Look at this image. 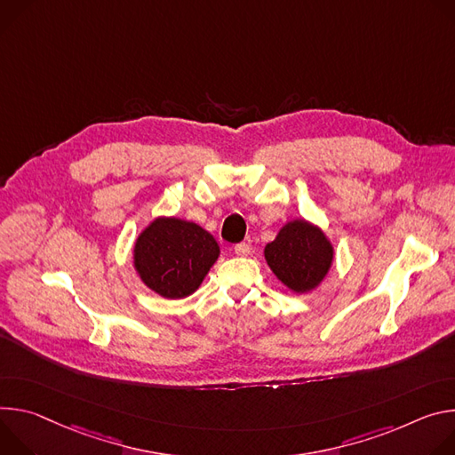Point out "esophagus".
I'll return each instance as SVG.
<instances>
[{
  "label": "esophagus",
  "mask_w": 455,
  "mask_h": 455,
  "mask_svg": "<svg viewBox=\"0 0 455 455\" xmlns=\"http://www.w3.org/2000/svg\"><path fill=\"white\" fill-rule=\"evenodd\" d=\"M249 251H251V247H249V243H245V242L235 245V253H236L238 257H247Z\"/></svg>",
  "instance_id": "34e87169"
}]
</instances>
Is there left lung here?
I'll use <instances>...</instances> for the list:
<instances>
[{"label":"left lung","mask_w":455,"mask_h":455,"mask_svg":"<svg viewBox=\"0 0 455 455\" xmlns=\"http://www.w3.org/2000/svg\"><path fill=\"white\" fill-rule=\"evenodd\" d=\"M264 257L275 276L292 292L315 291L329 275L334 262V245L323 229L306 219L285 222Z\"/></svg>","instance_id":"left-lung-1"}]
</instances>
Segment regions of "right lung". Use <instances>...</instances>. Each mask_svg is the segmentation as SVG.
Listing matches in <instances>:
<instances>
[{"label": "right lung", "instance_id": "1", "mask_svg": "<svg viewBox=\"0 0 455 455\" xmlns=\"http://www.w3.org/2000/svg\"><path fill=\"white\" fill-rule=\"evenodd\" d=\"M220 257L212 233L177 217H157L135 238L133 267L140 282L168 299L193 294Z\"/></svg>", "mask_w": 455, "mask_h": 455}]
</instances>
